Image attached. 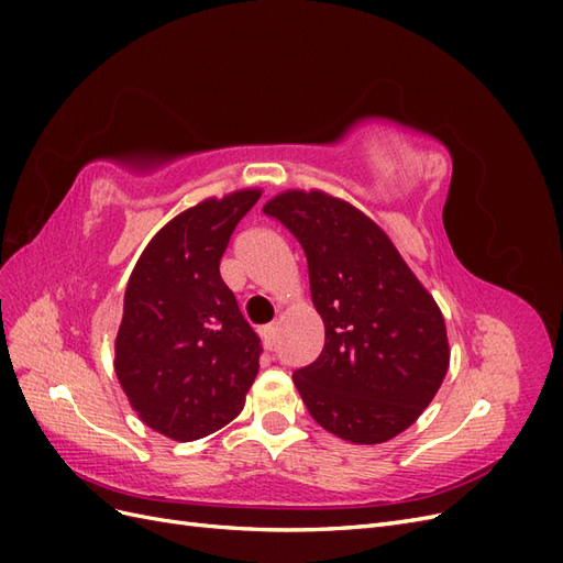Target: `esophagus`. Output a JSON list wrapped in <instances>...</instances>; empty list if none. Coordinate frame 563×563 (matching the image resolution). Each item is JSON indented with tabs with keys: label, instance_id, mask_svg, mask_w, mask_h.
Wrapping results in <instances>:
<instances>
[{
	"label": "esophagus",
	"instance_id": "obj_1",
	"mask_svg": "<svg viewBox=\"0 0 563 563\" xmlns=\"http://www.w3.org/2000/svg\"><path fill=\"white\" fill-rule=\"evenodd\" d=\"M263 340H265V345L269 350L275 347V343H277V323H269V327L263 329Z\"/></svg>",
	"mask_w": 563,
	"mask_h": 563
}]
</instances>
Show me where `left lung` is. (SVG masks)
Wrapping results in <instances>:
<instances>
[{
    "instance_id": "1",
    "label": "left lung",
    "mask_w": 563,
    "mask_h": 563,
    "mask_svg": "<svg viewBox=\"0 0 563 563\" xmlns=\"http://www.w3.org/2000/svg\"><path fill=\"white\" fill-rule=\"evenodd\" d=\"M263 211L300 242L323 350L294 383L323 430L383 444L430 406L451 350L437 300L378 223L321 190H286Z\"/></svg>"
}]
</instances>
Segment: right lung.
Wrapping results in <instances>:
<instances>
[{"label":"right lung","instance_id":"obj_1","mask_svg":"<svg viewBox=\"0 0 563 563\" xmlns=\"http://www.w3.org/2000/svg\"><path fill=\"white\" fill-rule=\"evenodd\" d=\"M261 195L246 187L185 209L129 277L114 373L139 418L174 441L225 428L258 376L261 340L220 277V258Z\"/></svg>","mask_w":563,"mask_h":563}]
</instances>
